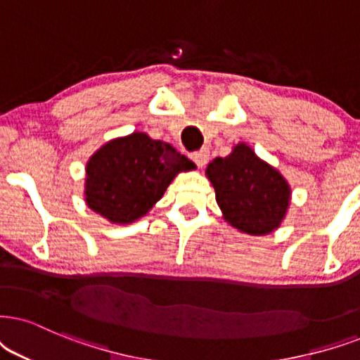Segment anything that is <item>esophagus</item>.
Segmentation results:
<instances>
[{
    "label": "esophagus",
    "instance_id": "1",
    "mask_svg": "<svg viewBox=\"0 0 360 360\" xmlns=\"http://www.w3.org/2000/svg\"><path fill=\"white\" fill-rule=\"evenodd\" d=\"M191 159H193V161L195 162V165H198L199 167H202V166H206V162H207V159H209V149H201V151H195V153H193L191 154Z\"/></svg>",
    "mask_w": 360,
    "mask_h": 360
}]
</instances>
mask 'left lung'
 Here are the masks:
<instances>
[{"label":"left lung","mask_w":360,"mask_h":360,"mask_svg":"<svg viewBox=\"0 0 360 360\" xmlns=\"http://www.w3.org/2000/svg\"><path fill=\"white\" fill-rule=\"evenodd\" d=\"M206 176L216 191L224 221L240 233L266 236L284 221L290 186L245 143L236 144L226 158L209 162Z\"/></svg>","instance_id":"left-lung-1"}]
</instances>
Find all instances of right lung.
<instances>
[{
  "instance_id": "add662e5",
  "label": "right lung",
  "mask_w": 360,
  "mask_h": 360,
  "mask_svg": "<svg viewBox=\"0 0 360 360\" xmlns=\"http://www.w3.org/2000/svg\"><path fill=\"white\" fill-rule=\"evenodd\" d=\"M194 162L169 143L136 133L108 141L86 165L84 201L111 224L146 216L179 174Z\"/></svg>"
}]
</instances>
